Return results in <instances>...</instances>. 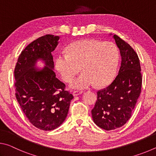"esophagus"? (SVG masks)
<instances>
[{"mask_svg": "<svg viewBox=\"0 0 156 156\" xmlns=\"http://www.w3.org/2000/svg\"><path fill=\"white\" fill-rule=\"evenodd\" d=\"M83 91H78V90H75L73 91V96H76L78 95H80L81 94H83Z\"/></svg>", "mask_w": 156, "mask_h": 156, "instance_id": "obj_1", "label": "esophagus"}]
</instances>
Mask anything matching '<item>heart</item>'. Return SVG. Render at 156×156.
<instances>
[{"label":"heart","mask_w":156,"mask_h":156,"mask_svg":"<svg viewBox=\"0 0 156 156\" xmlns=\"http://www.w3.org/2000/svg\"><path fill=\"white\" fill-rule=\"evenodd\" d=\"M119 61V51L112 42L84 39L74 42L67 48V54H60L56 67L63 80L69 82L80 72L83 73L72 81L75 89H85L96 83L107 85L114 78Z\"/></svg>","instance_id":"heart-1"}]
</instances>
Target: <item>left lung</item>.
Masks as SVG:
<instances>
[{
	"instance_id": "8db88e82",
	"label": "left lung",
	"mask_w": 156,
	"mask_h": 156,
	"mask_svg": "<svg viewBox=\"0 0 156 156\" xmlns=\"http://www.w3.org/2000/svg\"><path fill=\"white\" fill-rule=\"evenodd\" d=\"M122 57L121 66L112 84L97 91L91 115L96 125L107 131L123 126L130 119L141 93L142 77L138 54L130 44L113 35Z\"/></svg>"
}]
</instances>
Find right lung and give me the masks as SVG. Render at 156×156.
Instances as JSON below:
<instances>
[{"mask_svg": "<svg viewBox=\"0 0 156 156\" xmlns=\"http://www.w3.org/2000/svg\"><path fill=\"white\" fill-rule=\"evenodd\" d=\"M59 36L47 34L37 38L20 53L14 69L16 98L29 121L43 131L54 130L64 122L73 96L56 78L51 52ZM38 59L46 66L38 71Z\"/></svg>", "mask_w": 156, "mask_h": 156, "instance_id": "1", "label": "right lung"}]
</instances>
